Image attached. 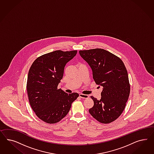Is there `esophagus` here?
Listing matches in <instances>:
<instances>
[{"label": "esophagus", "instance_id": "1", "mask_svg": "<svg viewBox=\"0 0 154 154\" xmlns=\"http://www.w3.org/2000/svg\"><path fill=\"white\" fill-rule=\"evenodd\" d=\"M79 97L82 99H88L89 98V96L86 94H79Z\"/></svg>", "mask_w": 154, "mask_h": 154}]
</instances>
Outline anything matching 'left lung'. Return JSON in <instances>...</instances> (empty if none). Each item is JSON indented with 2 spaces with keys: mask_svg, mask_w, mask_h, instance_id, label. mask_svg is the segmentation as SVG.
Listing matches in <instances>:
<instances>
[{
  "mask_svg": "<svg viewBox=\"0 0 154 154\" xmlns=\"http://www.w3.org/2000/svg\"><path fill=\"white\" fill-rule=\"evenodd\" d=\"M79 53L90 66L95 83L103 88L99 100L90 97L94 106L89 113L101 123H111L121 115L130 94L125 66L120 57L102 48L80 50Z\"/></svg>",
  "mask_w": 154,
  "mask_h": 154,
  "instance_id": "obj_1",
  "label": "left lung"
}]
</instances>
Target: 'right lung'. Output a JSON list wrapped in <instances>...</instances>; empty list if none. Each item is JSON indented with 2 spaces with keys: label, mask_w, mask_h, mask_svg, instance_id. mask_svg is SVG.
<instances>
[{
  "label": "right lung",
  "mask_w": 154,
  "mask_h": 154,
  "mask_svg": "<svg viewBox=\"0 0 154 154\" xmlns=\"http://www.w3.org/2000/svg\"><path fill=\"white\" fill-rule=\"evenodd\" d=\"M77 50H56L37 57L28 73L26 89L29 101L37 116L48 124H55L69 111L72 103L79 97L57 89L66 64Z\"/></svg>",
  "instance_id": "add662e5"
}]
</instances>
